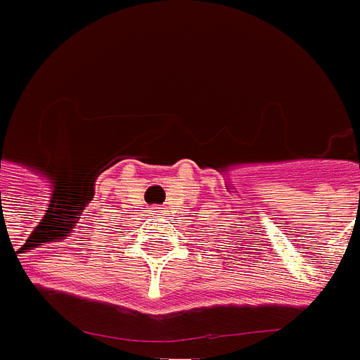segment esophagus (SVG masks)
<instances>
[{
	"instance_id": "obj_1",
	"label": "esophagus",
	"mask_w": 360,
	"mask_h": 360,
	"mask_svg": "<svg viewBox=\"0 0 360 360\" xmlns=\"http://www.w3.org/2000/svg\"><path fill=\"white\" fill-rule=\"evenodd\" d=\"M151 214H161V207L160 205H153V207H151Z\"/></svg>"
}]
</instances>
